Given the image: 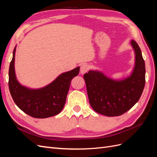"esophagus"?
<instances>
[{
  "mask_svg": "<svg viewBox=\"0 0 157 157\" xmlns=\"http://www.w3.org/2000/svg\"><path fill=\"white\" fill-rule=\"evenodd\" d=\"M89 65L86 63H83L80 66V73L81 74H84L86 72H88V71L89 70Z\"/></svg>",
  "mask_w": 157,
  "mask_h": 157,
  "instance_id": "34e87169",
  "label": "esophagus"
}]
</instances>
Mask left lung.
Returning <instances> with one entry per match:
<instances>
[{
    "label": "left lung",
    "mask_w": 157,
    "mask_h": 157,
    "mask_svg": "<svg viewBox=\"0 0 157 157\" xmlns=\"http://www.w3.org/2000/svg\"><path fill=\"white\" fill-rule=\"evenodd\" d=\"M136 53L134 72L128 78L115 81L97 71L84 75L90 104L94 110L107 117L124 114L138 101L145 83V61L137 42L132 40Z\"/></svg>",
    "instance_id": "left-lung-1"
}]
</instances>
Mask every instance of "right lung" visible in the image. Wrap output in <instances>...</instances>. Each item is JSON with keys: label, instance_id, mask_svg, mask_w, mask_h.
I'll list each match as a JSON object with an SVG mask.
<instances>
[{"label": "right lung", "instance_id": "1", "mask_svg": "<svg viewBox=\"0 0 157 157\" xmlns=\"http://www.w3.org/2000/svg\"><path fill=\"white\" fill-rule=\"evenodd\" d=\"M15 52L16 48L8 72V86L13 101L21 111L32 117L44 118L58 115L65 105L71 80L78 75L80 67L61 74L43 88L31 90L21 86L16 79Z\"/></svg>", "mask_w": 157, "mask_h": 157}]
</instances>
